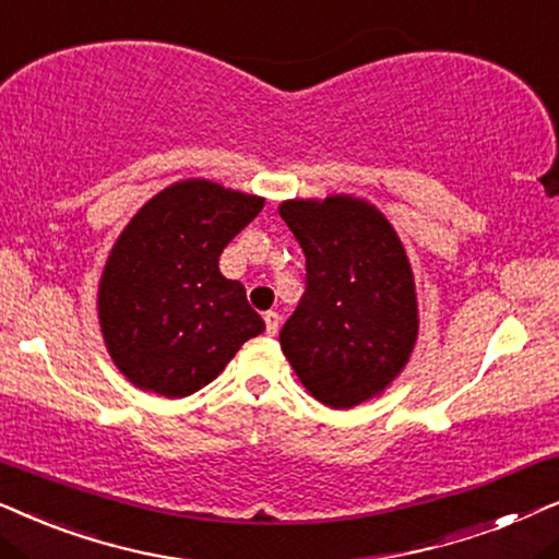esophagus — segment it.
I'll use <instances>...</instances> for the list:
<instances>
[{
  "mask_svg": "<svg viewBox=\"0 0 559 559\" xmlns=\"http://www.w3.org/2000/svg\"><path fill=\"white\" fill-rule=\"evenodd\" d=\"M263 319H265V332L267 334L278 332V326H281V314H278V311H265Z\"/></svg>",
  "mask_w": 559,
  "mask_h": 559,
  "instance_id": "esophagus-1",
  "label": "esophagus"
}]
</instances>
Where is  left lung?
<instances>
[{"mask_svg": "<svg viewBox=\"0 0 559 559\" xmlns=\"http://www.w3.org/2000/svg\"><path fill=\"white\" fill-rule=\"evenodd\" d=\"M281 217L307 255V288L281 330V347L311 396L353 408L406 366L419 319L399 235L353 197L284 202Z\"/></svg>", "mask_w": 559, "mask_h": 559, "instance_id": "8db88e82", "label": "left lung"}]
</instances>
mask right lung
Segmentation results:
<instances>
[{
	"instance_id": "obj_1",
	"label": "right lung",
	"mask_w": 559,
	"mask_h": 559,
	"mask_svg": "<svg viewBox=\"0 0 559 559\" xmlns=\"http://www.w3.org/2000/svg\"><path fill=\"white\" fill-rule=\"evenodd\" d=\"M263 199L191 178L168 186L119 235L99 284V322L115 366L138 389L183 399L217 378L265 330L222 250Z\"/></svg>"
}]
</instances>
